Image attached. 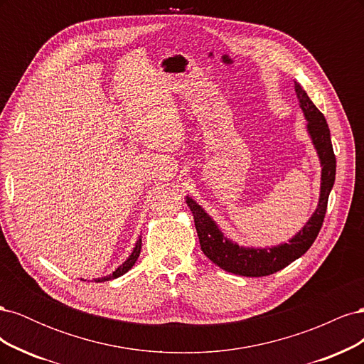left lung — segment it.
Segmentation results:
<instances>
[{
  "label": "left lung",
  "mask_w": 364,
  "mask_h": 364,
  "mask_svg": "<svg viewBox=\"0 0 364 364\" xmlns=\"http://www.w3.org/2000/svg\"><path fill=\"white\" fill-rule=\"evenodd\" d=\"M294 91L304 117L308 121V135L311 138L318 161L322 165V178L321 196H318L316 211L308 218V222L299 232L289 240V243L272 247L238 246L232 240L225 237L222 229L217 226V223L199 203L186 196V205L190 206L193 213L197 237H199L203 253L220 269L234 274L258 278L267 277V274L287 267L289 264L301 258L311 247L323 223L328 197L336 181V156L331 144V134H329V127L323 114L314 106L310 97L304 91V87L297 82H294Z\"/></svg>",
  "instance_id": "obj_1"
}]
</instances>
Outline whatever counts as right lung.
<instances>
[{
    "mask_svg": "<svg viewBox=\"0 0 364 364\" xmlns=\"http://www.w3.org/2000/svg\"><path fill=\"white\" fill-rule=\"evenodd\" d=\"M141 238L136 241V245H135V247H134V250H132V253L129 255V258L121 264V266L115 270V272H112L111 274H107V277H105V278H97V279H94L95 282H103V281H111V279H115V278H119V277H123L124 273H127L132 267H134V264L136 262V259H138V257H139V253H141Z\"/></svg>",
    "mask_w": 364,
    "mask_h": 364,
    "instance_id": "add662e5",
    "label": "right lung"
}]
</instances>
